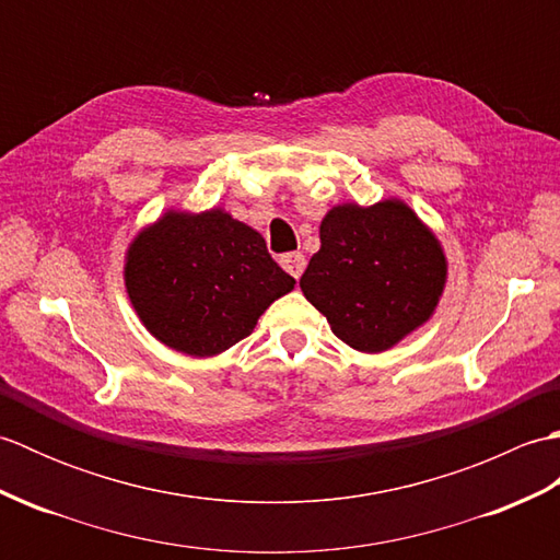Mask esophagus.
<instances>
[{"label": "esophagus", "mask_w": 560, "mask_h": 560, "mask_svg": "<svg viewBox=\"0 0 560 560\" xmlns=\"http://www.w3.org/2000/svg\"><path fill=\"white\" fill-rule=\"evenodd\" d=\"M279 261H281V267L287 269L295 281L301 279V273L305 269V255L303 253H287V255H281Z\"/></svg>", "instance_id": "esophagus-1"}]
</instances>
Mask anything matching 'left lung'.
Segmentation results:
<instances>
[{
  "mask_svg": "<svg viewBox=\"0 0 560 560\" xmlns=\"http://www.w3.org/2000/svg\"><path fill=\"white\" fill-rule=\"evenodd\" d=\"M319 243L301 291L351 349L385 351L433 315L445 255L404 201L335 207L319 225Z\"/></svg>",
  "mask_w": 560,
  "mask_h": 560,
  "instance_id": "left-lung-1",
  "label": "left lung"
}]
</instances>
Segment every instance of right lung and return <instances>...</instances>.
Instances as JSON below:
<instances>
[{
	"label": "right lung",
	"instance_id": "1",
	"mask_svg": "<svg viewBox=\"0 0 560 560\" xmlns=\"http://www.w3.org/2000/svg\"><path fill=\"white\" fill-rule=\"evenodd\" d=\"M125 287L153 337L201 359L253 335L259 315L295 279L257 231L211 209L168 211L141 231L127 249Z\"/></svg>",
	"mask_w": 560,
	"mask_h": 560
}]
</instances>
